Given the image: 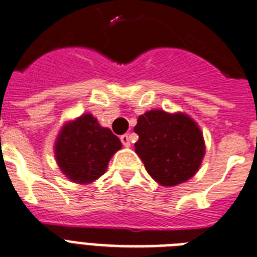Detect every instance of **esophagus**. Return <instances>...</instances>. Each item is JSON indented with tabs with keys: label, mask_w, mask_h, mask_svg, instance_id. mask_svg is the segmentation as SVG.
Listing matches in <instances>:
<instances>
[{
	"label": "esophagus",
	"mask_w": 257,
	"mask_h": 257,
	"mask_svg": "<svg viewBox=\"0 0 257 257\" xmlns=\"http://www.w3.org/2000/svg\"><path fill=\"white\" fill-rule=\"evenodd\" d=\"M120 142L123 143V146L128 147L131 145V141H130V134H123L120 135Z\"/></svg>",
	"instance_id": "34e87169"
}]
</instances>
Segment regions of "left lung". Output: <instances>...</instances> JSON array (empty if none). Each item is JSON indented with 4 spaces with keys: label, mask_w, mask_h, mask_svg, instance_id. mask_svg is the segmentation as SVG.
Instances as JSON below:
<instances>
[{
    "label": "left lung",
    "mask_w": 257,
    "mask_h": 257,
    "mask_svg": "<svg viewBox=\"0 0 257 257\" xmlns=\"http://www.w3.org/2000/svg\"><path fill=\"white\" fill-rule=\"evenodd\" d=\"M135 153L158 184L176 186L192 178L205 154L202 133L185 114L153 110L141 115Z\"/></svg>",
    "instance_id": "obj_1"
}]
</instances>
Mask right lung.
I'll list each match as a JSON object with an SVG mask.
<instances>
[{
    "instance_id": "obj_1",
    "label": "right lung",
    "mask_w": 257,
    "mask_h": 257,
    "mask_svg": "<svg viewBox=\"0 0 257 257\" xmlns=\"http://www.w3.org/2000/svg\"><path fill=\"white\" fill-rule=\"evenodd\" d=\"M122 143L110 128L100 127L91 114L63 127L55 153L61 172L77 184H88L106 172L108 161Z\"/></svg>"
}]
</instances>
